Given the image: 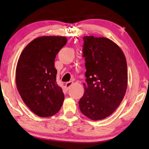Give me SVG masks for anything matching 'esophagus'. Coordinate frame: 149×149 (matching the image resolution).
<instances>
[{"instance_id": "34e87169", "label": "esophagus", "mask_w": 149, "mask_h": 149, "mask_svg": "<svg viewBox=\"0 0 149 149\" xmlns=\"http://www.w3.org/2000/svg\"><path fill=\"white\" fill-rule=\"evenodd\" d=\"M74 84V82L72 81H70L67 82L66 84H65V87L67 88V89H69V88L72 86V85Z\"/></svg>"}]
</instances>
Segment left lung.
I'll use <instances>...</instances> for the list:
<instances>
[{
  "label": "left lung",
  "mask_w": 149,
  "mask_h": 149,
  "mask_svg": "<svg viewBox=\"0 0 149 149\" xmlns=\"http://www.w3.org/2000/svg\"><path fill=\"white\" fill-rule=\"evenodd\" d=\"M85 93L79 101L81 112L93 120L112 114L124 97L127 86V62L122 50L105 37L85 36Z\"/></svg>",
  "instance_id": "obj_1"
}]
</instances>
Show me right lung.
<instances>
[{"instance_id":"obj_1","label":"right lung","mask_w":149,"mask_h":149,"mask_svg":"<svg viewBox=\"0 0 149 149\" xmlns=\"http://www.w3.org/2000/svg\"><path fill=\"white\" fill-rule=\"evenodd\" d=\"M62 36H42L33 40L20 54L16 70V83L22 100L40 117L58 112L64 95L56 83L54 59L66 44Z\"/></svg>"}]
</instances>
